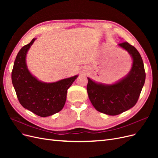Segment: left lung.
<instances>
[{"label": "left lung", "instance_id": "1", "mask_svg": "<svg viewBox=\"0 0 158 158\" xmlns=\"http://www.w3.org/2000/svg\"><path fill=\"white\" fill-rule=\"evenodd\" d=\"M132 59L131 71L125 78L113 84L96 83L88 78L87 92L91 103L97 111L109 115H117L136 105L144 86L146 73L139 52L128 42L118 45Z\"/></svg>", "mask_w": 158, "mask_h": 158}]
</instances>
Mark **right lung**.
I'll return each mask as SVG.
<instances>
[{"instance_id":"1","label":"right lung","mask_w":158,"mask_h":158,"mask_svg":"<svg viewBox=\"0 0 158 158\" xmlns=\"http://www.w3.org/2000/svg\"><path fill=\"white\" fill-rule=\"evenodd\" d=\"M35 40L33 39L18 52L12 72V82L22 106L38 116L46 117L63 108L67 90L78 75L52 83L38 80L30 73L26 62L27 52Z\"/></svg>"}]
</instances>
